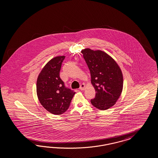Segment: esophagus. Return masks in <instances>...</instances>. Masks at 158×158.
<instances>
[{
    "instance_id": "esophagus-1",
    "label": "esophagus",
    "mask_w": 158,
    "mask_h": 158,
    "mask_svg": "<svg viewBox=\"0 0 158 158\" xmlns=\"http://www.w3.org/2000/svg\"><path fill=\"white\" fill-rule=\"evenodd\" d=\"M85 84H81V87H80V88H79V89H80L81 90H83L85 89Z\"/></svg>"
}]
</instances>
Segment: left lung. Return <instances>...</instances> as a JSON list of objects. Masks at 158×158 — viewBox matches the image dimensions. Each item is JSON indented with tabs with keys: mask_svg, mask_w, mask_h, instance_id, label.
Returning a JSON list of instances; mask_svg holds the SVG:
<instances>
[{
	"mask_svg": "<svg viewBox=\"0 0 158 158\" xmlns=\"http://www.w3.org/2000/svg\"><path fill=\"white\" fill-rule=\"evenodd\" d=\"M81 52L96 90L91 104L100 110H108L115 105L122 91L123 79L121 69L115 60L102 51L85 48Z\"/></svg>",
	"mask_w": 158,
	"mask_h": 158,
	"instance_id": "left-lung-1",
	"label": "left lung"
}]
</instances>
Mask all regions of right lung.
Instances as JSON below:
<instances>
[{"label":"right lung","instance_id":"right-lung-1","mask_svg":"<svg viewBox=\"0 0 158 158\" xmlns=\"http://www.w3.org/2000/svg\"><path fill=\"white\" fill-rule=\"evenodd\" d=\"M65 56L53 58L39 75L36 92L40 103L49 112L61 115L68 109L75 92L65 86L60 71Z\"/></svg>","mask_w":158,"mask_h":158}]
</instances>
